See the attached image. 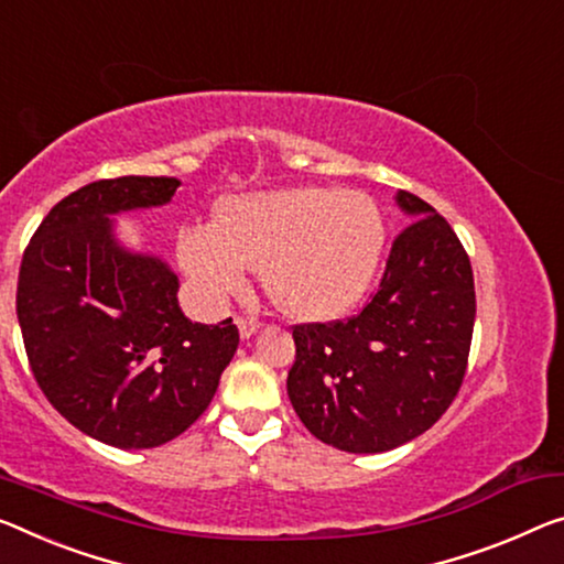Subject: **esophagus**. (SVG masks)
I'll return each mask as SVG.
<instances>
[{"label": "esophagus", "instance_id": "1", "mask_svg": "<svg viewBox=\"0 0 564 564\" xmlns=\"http://www.w3.org/2000/svg\"><path fill=\"white\" fill-rule=\"evenodd\" d=\"M237 325L241 337H252L259 330V319L254 317H237Z\"/></svg>", "mask_w": 564, "mask_h": 564}]
</instances>
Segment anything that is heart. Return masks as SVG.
I'll return each mask as SVG.
<instances>
[{
    "label": "heart",
    "mask_w": 564,
    "mask_h": 564,
    "mask_svg": "<svg viewBox=\"0 0 564 564\" xmlns=\"http://www.w3.org/2000/svg\"><path fill=\"white\" fill-rule=\"evenodd\" d=\"M383 247V212L368 194L302 186L229 198L219 221L181 234L178 257L206 300L224 302L262 270L282 312L330 319L366 294Z\"/></svg>",
    "instance_id": "heart-1"
}]
</instances>
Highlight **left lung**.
I'll return each mask as SVG.
<instances>
[{
  "label": "left lung",
  "instance_id": "left-lung-1",
  "mask_svg": "<svg viewBox=\"0 0 564 564\" xmlns=\"http://www.w3.org/2000/svg\"><path fill=\"white\" fill-rule=\"evenodd\" d=\"M413 216L358 315L292 325L288 393L312 436L378 454L429 431L464 383L476 294L469 254L431 204L398 192Z\"/></svg>",
  "mask_w": 564,
  "mask_h": 564
}]
</instances>
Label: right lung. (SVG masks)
<instances>
[{
	"label": "right lung",
	"mask_w": 564,
	"mask_h": 564,
	"mask_svg": "<svg viewBox=\"0 0 564 564\" xmlns=\"http://www.w3.org/2000/svg\"><path fill=\"white\" fill-rule=\"evenodd\" d=\"M178 178L123 176L77 188L32 234L17 280L24 350L47 401L118 448H153L206 411L239 345L229 319L192 323L178 276L112 239L110 214L169 204Z\"/></svg>",
	"instance_id": "obj_1"
}]
</instances>
